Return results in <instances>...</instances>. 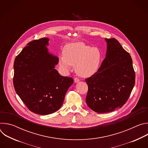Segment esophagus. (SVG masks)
I'll return each mask as SVG.
<instances>
[{
	"label": "esophagus",
	"mask_w": 148,
	"mask_h": 148,
	"mask_svg": "<svg viewBox=\"0 0 148 148\" xmlns=\"http://www.w3.org/2000/svg\"><path fill=\"white\" fill-rule=\"evenodd\" d=\"M74 82H75V83H77V82H78L79 81V79L78 78H77V77L74 78Z\"/></svg>",
	"instance_id": "1"
}]
</instances>
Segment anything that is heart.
Here are the masks:
<instances>
[{"label": "heart", "mask_w": 148, "mask_h": 148, "mask_svg": "<svg viewBox=\"0 0 148 148\" xmlns=\"http://www.w3.org/2000/svg\"><path fill=\"white\" fill-rule=\"evenodd\" d=\"M102 59L100 51L82 42L66 45L63 55L59 56L60 68L65 71L75 66L77 74L82 77H90L95 74L99 69Z\"/></svg>", "instance_id": "heart-1"}]
</instances>
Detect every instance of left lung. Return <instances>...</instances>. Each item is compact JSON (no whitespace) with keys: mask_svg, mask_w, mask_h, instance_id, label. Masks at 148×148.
Instances as JSON below:
<instances>
[{"mask_svg":"<svg viewBox=\"0 0 148 148\" xmlns=\"http://www.w3.org/2000/svg\"><path fill=\"white\" fill-rule=\"evenodd\" d=\"M106 57L98 71L86 79L88 87V106L98 113L121 108L128 99L135 83L132 60L114 38H105Z\"/></svg>","mask_w":148,"mask_h":148,"instance_id":"8db88e82","label":"left lung"}]
</instances>
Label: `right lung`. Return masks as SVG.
<instances>
[{
  "label": "right lung",
  "instance_id": "1",
  "mask_svg": "<svg viewBox=\"0 0 148 148\" xmlns=\"http://www.w3.org/2000/svg\"><path fill=\"white\" fill-rule=\"evenodd\" d=\"M48 38L30 41L14 62V90L32 112L46 115L60 108L73 84L71 77L61 76L54 69L58 57L47 48Z\"/></svg>",
  "mask_w": 148,
  "mask_h": 148
}]
</instances>
